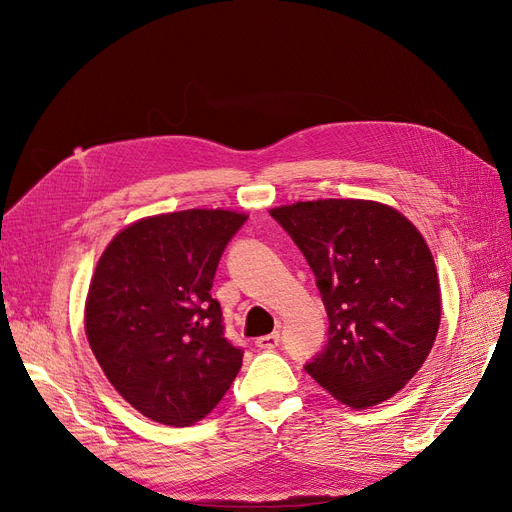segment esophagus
I'll use <instances>...</instances> for the list:
<instances>
[{"label":"esophagus","instance_id":"34e87169","mask_svg":"<svg viewBox=\"0 0 512 512\" xmlns=\"http://www.w3.org/2000/svg\"><path fill=\"white\" fill-rule=\"evenodd\" d=\"M278 342H280V334L278 332H272V334H267V336H259L255 340V344L261 348V351H274V348L278 346Z\"/></svg>","mask_w":512,"mask_h":512}]
</instances>
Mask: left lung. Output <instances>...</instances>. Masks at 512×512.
<instances>
[{"label": "left lung", "instance_id": "8db88e82", "mask_svg": "<svg viewBox=\"0 0 512 512\" xmlns=\"http://www.w3.org/2000/svg\"><path fill=\"white\" fill-rule=\"evenodd\" d=\"M317 278L330 338L311 378L342 405H382L411 382L436 342L442 292L423 234L398 209L367 199L270 209Z\"/></svg>", "mask_w": 512, "mask_h": 512}]
</instances>
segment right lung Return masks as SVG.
Masks as SVG:
<instances>
[{
    "mask_svg": "<svg viewBox=\"0 0 512 512\" xmlns=\"http://www.w3.org/2000/svg\"><path fill=\"white\" fill-rule=\"evenodd\" d=\"M247 213L184 209L122 228L101 253L85 332L105 378L151 421L186 427L209 415L242 365L211 299L220 257Z\"/></svg>",
    "mask_w": 512,
    "mask_h": 512,
    "instance_id": "right-lung-1",
    "label": "right lung"
}]
</instances>
